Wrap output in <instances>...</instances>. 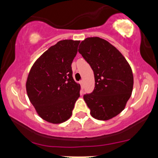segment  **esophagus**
I'll use <instances>...</instances> for the list:
<instances>
[{"label": "esophagus", "instance_id": "obj_1", "mask_svg": "<svg viewBox=\"0 0 158 158\" xmlns=\"http://www.w3.org/2000/svg\"><path fill=\"white\" fill-rule=\"evenodd\" d=\"M79 83H80V85H81V88H82V89H83V81H82V80L80 81H79Z\"/></svg>", "mask_w": 158, "mask_h": 158}]
</instances>
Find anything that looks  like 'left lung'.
<instances>
[{"label":"left lung","mask_w":158,"mask_h":158,"mask_svg":"<svg viewBox=\"0 0 158 158\" xmlns=\"http://www.w3.org/2000/svg\"><path fill=\"white\" fill-rule=\"evenodd\" d=\"M79 52L90 64L95 79L93 91L83 97L90 114L99 120L113 118L123 110L131 95V67L115 47L99 37L81 41Z\"/></svg>","instance_id":"8db88e82"}]
</instances>
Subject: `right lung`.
<instances>
[{"label":"right lung","mask_w":158,"mask_h":158,"mask_svg":"<svg viewBox=\"0 0 158 158\" xmlns=\"http://www.w3.org/2000/svg\"><path fill=\"white\" fill-rule=\"evenodd\" d=\"M80 41L62 40L50 47L32 65L27 80L29 99L39 115L51 123L70 117L80 96L71 64Z\"/></svg>","instance_id":"obj_1"}]
</instances>
